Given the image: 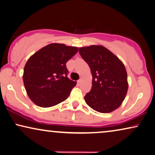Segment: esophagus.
I'll use <instances>...</instances> for the list:
<instances>
[{"instance_id":"34e87169","label":"esophagus","mask_w":155,"mask_h":155,"mask_svg":"<svg viewBox=\"0 0 155 155\" xmlns=\"http://www.w3.org/2000/svg\"><path fill=\"white\" fill-rule=\"evenodd\" d=\"M81 84V80H78V81H77V84L78 85H80Z\"/></svg>"}]
</instances>
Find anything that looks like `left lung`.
Returning <instances> with one entry per match:
<instances>
[{"label":"left lung","instance_id":"8db88e82","mask_svg":"<svg viewBox=\"0 0 155 155\" xmlns=\"http://www.w3.org/2000/svg\"><path fill=\"white\" fill-rule=\"evenodd\" d=\"M92 76L91 91L85 101L96 111L107 114L122 104L128 90L127 74L122 62L107 48L92 45L79 48Z\"/></svg>","mask_w":155,"mask_h":155}]
</instances>
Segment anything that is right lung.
Wrapping results in <instances>:
<instances>
[{"mask_svg": "<svg viewBox=\"0 0 155 155\" xmlns=\"http://www.w3.org/2000/svg\"><path fill=\"white\" fill-rule=\"evenodd\" d=\"M78 48L52 43L29 58L23 81L29 98L40 107H51L66 100L77 84L68 78L66 63Z\"/></svg>", "mask_w": 155, "mask_h": 155, "instance_id": "right-lung-1", "label": "right lung"}]
</instances>
